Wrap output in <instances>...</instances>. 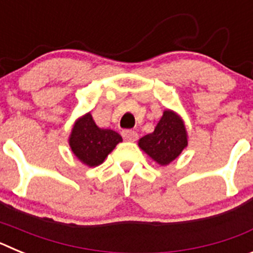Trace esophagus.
Masks as SVG:
<instances>
[{
  "label": "esophagus",
  "instance_id": "esophagus-1",
  "mask_svg": "<svg viewBox=\"0 0 253 253\" xmlns=\"http://www.w3.org/2000/svg\"><path fill=\"white\" fill-rule=\"evenodd\" d=\"M122 135L125 140L128 142H135L138 139V134L134 130H129V129H125L122 131Z\"/></svg>",
  "mask_w": 253,
  "mask_h": 253
}]
</instances>
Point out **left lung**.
<instances>
[{"mask_svg":"<svg viewBox=\"0 0 253 253\" xmlns=\"http://www.w3.org/2000/svg\"><path fill=\"white\" fill-rule=\"evenodd\" d=\"M138 144L152 160L166 166L186 148L187 133L184 122L173 111H163L153 133L140 138Z\"/></svg>","mask_w":253,"mask_h":253,"instance_id":"8db88e82","label":"left lung"}]
</instances>
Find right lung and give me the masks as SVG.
Returning a JSON list of instances; mask_svg holds the SVG:
<instances>
[{
    "mask_svg": "<svg viewBox=\"0 0 253 253\" xmlns=\"http://www.w3.org/2000/svg\"><path fill=\"white\" fill-rule=\"evenodd\" d=\"M120 134L111 129H100L92 115L87 113L73 125L69 146L78 160L90 167L101 165L116 144L122 142Z\"/></svg>",
    "mask_w": 253,
    "mask_h": 253,
    "instance_id": "add662e5",
    "label": "right lung"
}]
</instances>
